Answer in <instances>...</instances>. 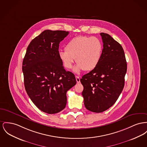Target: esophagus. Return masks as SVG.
<instances>
[{
	"label": "esophagus",
	"mask_w": 147,
	"mask_h": 147,
	"mask_svg": "<svg viewBox=\"0 0 147 147\" xmlns=\"http://www.w3.org/2000/svg\"><path fill=\"white\" fill-rule=\"evenodd\" d=\"M76 80H77V83H80V78H79V77L76 76Z\"/></svg>",
	"instance_id": "34e87169"
}]
</instances>
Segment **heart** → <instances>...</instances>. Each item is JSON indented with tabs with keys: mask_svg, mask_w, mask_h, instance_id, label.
<instances>
[{
	"mask_svg": "<svg viewBox=\"0 0 147 147\" xmlns=\"http://www.w3.org/2000/svg\"><path fill=\"white\" fill-rule=\"evenodd\" d=\"M103 46L95 36H78L72 38L65 47V52L59 53V57L65 68L70 69L76 59V73L84 70L90 71L95 69L102 58Z\"/></svg>",
	"mask_w": 147,
	"mask_h": 147,
	"instance_id": "b5f03b06",
	"label": "heart"
}]
</instances>
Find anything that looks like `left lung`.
<instances>
[{
	"instance_id": "obj_1",
	"label": "left lung",
	"mask_w": 147,
	"mask_h": 147,
	"mask_svg": "<svg viewBox=\"0 0 147 147\" xmlns=\"http://www.w3.org/2000/svg\"><path fill=\"white\" fill-rule=\"evenodd\" d=\"M102 55L95 69L80 79L82 95L89 111L103 112L117 100L124 86L127 64L121 44L110 35L101 33Z\"/></svg>"
}]
</instances>
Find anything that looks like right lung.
Here are the masks:
<instances>
[{"label": "right lung", "instance_id": "1", "mask_svg": "<svg viewBox=\"0 0 147 147\" xmlns=\"http://www.w3.org/2000/svg\"><path fill=\"white\" fill-rule=\"evenodd\" d=\"M68 34L44 30L29 44L23 61L26 93L38 108L48 114L65 108L67 92L77 83L74 74L65 70L59 57V43Z\"/></svg>", "mask_w": 147, "mask_h": 147}]
</instances>
